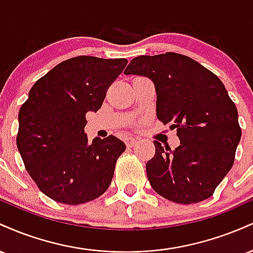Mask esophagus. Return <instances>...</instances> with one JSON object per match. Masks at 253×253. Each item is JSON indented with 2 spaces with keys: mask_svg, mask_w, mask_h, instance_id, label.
I'll return each instance as SVG.
<instances>
[{
  "mask_svg": "<svg viewBox=\"0 0 253 253\" xmlns=\"http://www.w3.org/2000/svg\"><path fill=\"white\" fill-rule=\"evenodd\" d=\"M136 144V139L135 138H132V136H130V138H127L126 139V145L128 147H132V146H134V145Z\"/></svg>",
  "mask_w": 253,
  "mask_h": 253,
  "instance_id": "esophagus-1",
  "label": "esophagus"
}]
</instances>
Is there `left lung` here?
Segmentation results:
<instances>
[{"mask_svg":"<svg viewBox=\"0 0 253 253\" xmlns=\"http://www.w3.org/2000/svg\"><path fill=\"white\" fill-rule=\"evenodd\" d=\"M125 75L149 77L156 86L157 118L177 129L171 151L155 140L146 164L151 187L167 200L189 205L213 195L233 165L242 136L236 104L216 75L173 52L133 58Z\"/></svg>","mask_w":253,"mask_h":253,"instance_id":"1","label":"left lung"}]
</instances>
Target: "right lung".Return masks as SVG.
I'll return each mask as SVG.
<instances>
[{
    "mask_svg": "<svg viewBox=\"0 0 253 253\" xmlns=\"http://www.w3.org/2000/svg\"><path fill=\"white\" fill-rule=\"evenodd\" d=\"M127 59L80 56L64 60L32 86L19 112L16 145L40 190L65 205L108 189L126 145L117 136L88 140L85 114L97 112Z\"/></svg>",
    "mask_w": 253,
    "mask_h": 253,
    "instance_id": "add662e5",
    "label": "right lung"
}]
</instances>
